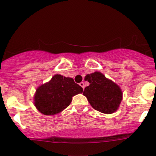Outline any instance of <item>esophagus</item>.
<instances>
[{
	"label": "esophagus",
	"mask_w": 156,
	"mask_h": 156,
	"mask_svg": "<svg viewBox=\"0 0 156 156\" xmlns=\"http://www.w3.org/2000/svg\"><path fill=\"white\" fill-rule=\"evenodd\" d=\"M80 86H82V87H83V89H84V88H85V86H84V83H83V82H81V83H80Z\"/></svg>",
	"instance_id": "1"
}]
</instances>
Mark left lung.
Wrapping results in <instances>:
<instances>
[{"instance_id":"left-lung-1","label":"left lung","mask_w":156,"mask_h":156,"mask_svg":"<svg viewBox=\"0 0 156 156\" xmlns=\"http://www.w3.org/2000/svg\"><path fill=\"white\" fill-rule=\"evenodd\" d=\"M85 80L90 84L85 88L83 95L94 109L105 114L117 111L122 100V92L118 85L99 72L86 75Z\"/></svg>"}]
</instances>
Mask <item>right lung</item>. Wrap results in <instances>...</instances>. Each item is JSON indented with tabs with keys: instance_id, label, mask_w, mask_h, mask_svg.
<instances>
[{
	"instance_id": "add662e5",
	"label": "right lung",
	"mask_w": 156,
	"mask_h": 156,
	"mask_svg": "<svg viewBox=\"0 0 156 156\" xmlns=\"http://www.w3.org/2000/svg\"><path fill=\"white\" fill-rule=\"evenodd\" d=\"M83 91L73 79L57 74L37 89L34 102L41 113L53 115L65 109L71 102L72 97Z\"/></svg>"
}]
</instances>
